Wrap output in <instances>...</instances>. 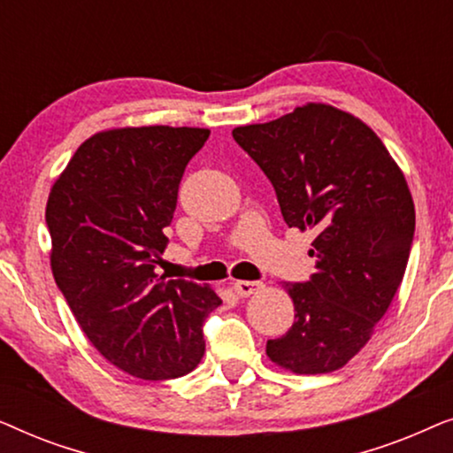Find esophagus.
I'll use <instances>...</instances> for the list:
<instances>
[{"label": "esophagus", "mask_w": 453, "mask_h": 453, "mask_svg": "<svg viewBox=\"0 0 453 453\" xmlns=\"http://www.w3.org/2000/svg\"><path fill=\"white\" fill-rule=\"evenodd\" d=\"M262 288H264L262 282H253V280H237L233 284V290L241 296V299H245V296H251V295H257Z\"/></svg>", "instance_id": "34e87169"}]
</instances>
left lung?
I'll use <instances>...</instances> for the list:
<instances>
[{
	"label": "left lung",
	"instance_id": "8db88e82",
	"mask_svg": "<svg viewBox=\"0 0 453 453\" xmlns=\"http://www.w3.org/2000/svg\"><path fill=\"white\" fill-rule=\"evenodd\" d=\"M233 138L274 185L284 222L318 234L311 280L282 284L295 324L265 355L296 375L342 369L404 278L414 237L404 173L367 123L326 103L234 127Z\"/></svg>",
	"mask_w": 453,
	"mask_h": 453
}]
</instances>
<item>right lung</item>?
<instances>
[{"label":"right lung","instance_id":"1","mask_svg":"<svg viewBox=\"0 0 453 453\" xmlns=\"http://www.w3.org/2000/svg\"><path fill=\"white\" fill-rule=\"evenodd\" d=\"M210 129L113 127L82 142L49 191L51 272L90 344L117 369L158 381L203 357L202 324L220 305L208 284L154 268L177 191Z\"/></svg>","mask_w":453,"mask_h":453}]
</instances>
